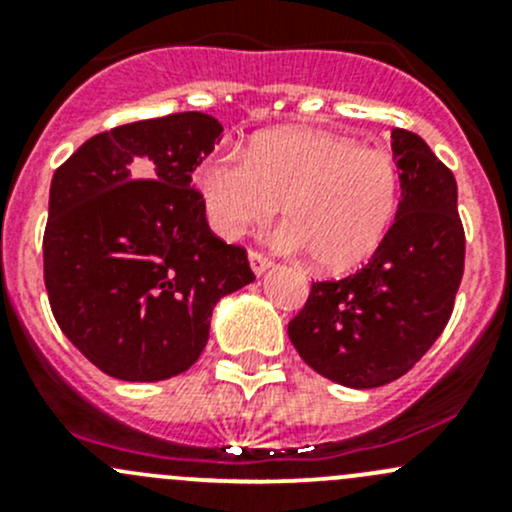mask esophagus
I'll use <instances>...</instances> for the list:
<instances>
[{
  "label": "esophagus",
  "instance_id": "34e87169",
  "mask_svg": "<svg viewBox=\"0 0 512 512\" xmlns=\"http://www.w3.org/2000/svg\"><path fill=\"white\" fill-rule=\"evenodd\" d=\"M247 257H250V267H252V272H255L257 277H262L272 267V260L267 255H262V252L252 250Z\"/></svg>",
  "mask_w": 512,
  "mask_h": 512
}]
</instances>
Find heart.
<instances>
[{"label": "heart", "instance_id": "obj_1", "mask_svg": "<svg viewBox=\"0 0 512 512\" xmlns=\"http://www.w3.org/2000/svg\"><path fill=\"white\" fill-rule=\"evenodd\" d=\"M200 193L210 225L227 240L270 223L282 205L285 245L307 250L319 270L347 272L394 227L401 175L389 153L352 138L277 128L257 136L245 158H210Z\"/></svg>", "mask_w": 512, "mask_h": 512}]
</instances>
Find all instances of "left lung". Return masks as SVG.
I'll return each mask as SVG.
<instances>
[{
	"mask_svg": "<svg viewBox=\"0 0 512 512\" xmlns=\"http://www.w3.org/2000/svg\"><path fill=\"white\" fill-rule=\"evenodd\" d=\"M401 203L394 227L356 275L312 282L287 334L324 379L376 389L404 376L451 319L466 235L451 170L421 136L394 128Z\"/></svg>",
	"mask_w": 512,
	"mask_h": 512,
	"instance_id": "left-lung-1",
	"label": "left lung"
}]
</instances>
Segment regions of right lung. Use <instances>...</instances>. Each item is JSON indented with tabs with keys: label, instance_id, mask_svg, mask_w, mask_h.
Instances as JSON below:
<instances>
[{
	"label": "right lung",
	"instance_id": "right-lung-1",
	"mask_svg": "<svg viewBox=\"0 0 512 512\" xmlns=\"http://www.w3.org/2000/svg\"><path fill=\"white\" fill-rule=\"evenodd\" d=\"M223 138L200 111L126 123L56 168L44 282L56 324L103 374L163 381L198 361L225 294L255 280L213 235L193 173Z\"/></svg>",
	"mask_w": 512,
	"mask_h": 512
}]
</instances>
